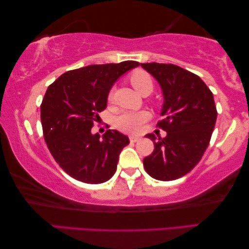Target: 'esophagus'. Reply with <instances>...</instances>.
<instances>
[{
    "label": "esophagus",
    "mask_w": 249,
    "mask_h": 249,
    "mask_svg": "<svg viewBox=\"0 0 249 249\" xmlns=\"http://www.w3.org/2000/svg\"><path fill=\"white\" fill-rule=\"evenodd\" d=\"M129 140H130V142H138L140 140V138L139 137H136V136H130L129 137Z\"/></svg>",
    "instance_id": "1"
}]
</instances>
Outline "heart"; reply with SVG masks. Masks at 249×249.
I'll list each match as a JSON object with an SVG mask.
<instances>
[{
	"mask_svg": "<svg viewBox=\"0 0 249 249\" xmlns=\"http://www.w3.org/2000/svg\"><path fill=\"white\" fill-rule=\"evenodd\" d=\"M129 80L133 88L142 96H146L153 90L152 77L148 72L137 69L129 76ZM113 90L111 89L108 92V101H112ZM149 113L146 111H124L116 118V127L124 132L137 133L140 132L143 124L149 120Z\"/></svg>",
	"mask_w": 249,
	"mask_h": 249,
	"instance_id": "1",
	"label": "heart"
}]
</instances>
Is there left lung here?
<instances>
[{
	"label": "left lung",
	"instance_id": "1",
	"mask_svg": "<svg viewBox=\"0 0 249 249\" xmlns=\"http://www.w3.org/2000/svg\"><path fill=\"white\" fill-rule=\"evenodd\" d=\"M141 66L162 88L163 119L157 127L166 131L165 138L146 134L154 150L143 159V166L156 180H177L193 170L210 144L217 117L213 93L197 75L177 65Z\"/></svg>",
	"mask_w": 249,
	"mask_h": 249
}]
</instances>
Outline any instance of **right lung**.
Instances as JSON below:
<instances>
[{"mask_svg":"<svg viewBox=\"0 0 249 249\" xmlns=\"http://www.w3.org/2000/svg\"><path fill=\"white\" fill-rule=\"evenodd\" d=\"M134 60L90 65L59 76L47 88L40 105L44 139L55 161L71 178L99 184L115 174L129 138L117 130L92 134L98 113L107 107L108 92Z\"/></svg>","mask_w":249,"mask_h":249,"instance_id":"1","label":"right lung"}]
</instances>
